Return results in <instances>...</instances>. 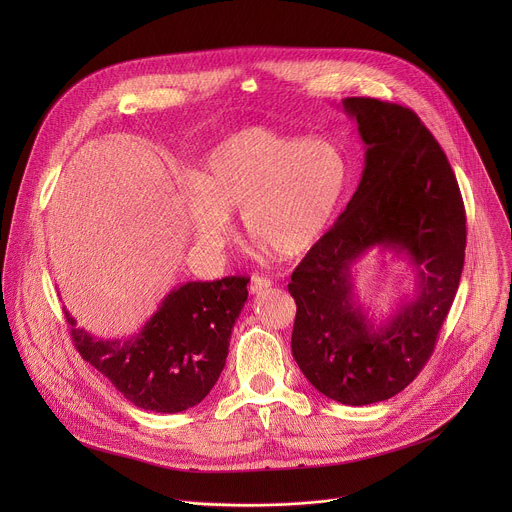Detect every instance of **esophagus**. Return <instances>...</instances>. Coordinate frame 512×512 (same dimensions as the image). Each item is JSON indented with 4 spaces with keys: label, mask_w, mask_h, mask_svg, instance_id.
I'll use <instances>...</instances> for the list:
<instances>
[{
    "label": "esophagus",
    "mask_w": 512,
    "mask_h": 512,
    "mask_svg": "<svg viewBox=\"0 0 512 512\" xmlns=\"http://www.w3.org/2000/svg\"><path fill=\"white\" fill-rule=\"evenodd\" d=\"M267 287H271V279L263 277V275H253L251 283H249V291L251 294H261Z\"/></svg>",
    "instance_id": "1"
}]
</instances>
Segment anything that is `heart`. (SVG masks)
Returning a JSON list of instances; mask_svg holds the SVG:
<instances>
[{
	"mask_svg": "<svg viewBox=\"0 0 512 512\" xmlns=\"http://www.w3.org/2000/svg\"><path fill=\"white\" fill-rule=\"evenodd\" d=\"M194 186L186 206L204 247L223 249L231 237L229 214L241 210L253 241L279 257H298L330 229L348 186V164L326 139L247 127L208 152Z\"/></svg>",
	"mask_w": 512,
	"mask_h": 512,
	"instance_id": "heart-1",
	"label": "heart"
}]
</instances>
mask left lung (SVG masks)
<instances>
[{
  "mask_svg": "<svg viewBox=\"0 0 512 512\" xmlns=\"http://www.w3.org/2000/svg\"><path fill=\"white\" fill-rule=\"evenodd\" d=\"M342 107L364 143L362 178L287 289L298 367L328 399L360 407L403 391L431 356L460 285L466 212L444 150L411 109L369 97ZM373 246L405 254L418 277L414 300L381 327L355 302L349 269Z\"/></svg>",
  "mask_w": 512,
  "mask_h": 512,
  "instance_id": "8db88e82",
  "label": "left lung"
}]
</instances>
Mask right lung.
<instances>
[{
  "mask_svg": "<svg viewBox=\"0 0 512 512\" xmlns=\"http://www.w3.org/2000/svg\"><path fill=\"white\" fill-rule=\"evenodd\" d=\"M249 277L188 281L127 340H103L77 328L64 308L81 356L135 407L178 413L198 405L221 377L233 326L247 302Z\"/></svg>",
  "mask_w": 512,
  "mask_h": 512,
  "instance_id": "1",
  "label": "right lung"
}]
</instances>
